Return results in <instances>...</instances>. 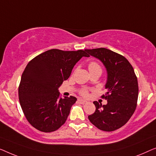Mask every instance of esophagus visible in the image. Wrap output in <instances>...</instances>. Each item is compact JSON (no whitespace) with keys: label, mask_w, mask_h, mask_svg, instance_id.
<instances>
[{"label":"esophagus","mask_w":156,"mask_h":156,"mask_svg":"<svg viewBox=\"0 0 156 156\" xmlns=\"http://www.w3.org/2000/svg\"><path fill=\"white\" fill-rule=\"evenodd\" d=\"M78 102H79V103H80V104H85V103H87V101H85V100H82V99H78Z\"/></svg>","instance_id":"1"}]
</instances>
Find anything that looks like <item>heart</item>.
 <instances>
[{
  "instance_id": "b5f03b06",
  "label": "heart",
  "mask_w": 156,
  "mask_h": 156,
  "mask_svg": "<svg viewBox=\"0 0 156 156\" xmlns=\"http://www.w3.org/2000/svg\"><path fill=\"white\" fill-rule=\"evenodd\" d=\"M88 69L90 72H93L95 71H100L102 72V69H101L100 66L98 64L97 62L95 61H90L88 64ZM80 93L81 95L84 96V97H86V96L88 95V90L87 88H83L80 90Z\"/></svg>"
}]
</instances>
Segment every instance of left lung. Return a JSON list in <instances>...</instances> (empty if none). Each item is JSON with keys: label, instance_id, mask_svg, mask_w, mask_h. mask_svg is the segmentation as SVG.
<instances>
[{"label": "left lung", "instance_id": "left-lung-1", "mask_svg": "<svg viewBox=\"0 0 156 156\" xmlns=\"http://www.w3.org/2000/svg\"><path fill=\"white\" fill-rule=\"evenodd\" d=\"M85 51L89 56L100 59L107 72V91L102 96L107 104L93 102L96 109L88 119L100 130L115 131L129 121L136 108L139 85L134 70L124 56L109 49L98 48Z\"/></svg>", "mask_w": 156, "mask_h": 156}]
</instances>
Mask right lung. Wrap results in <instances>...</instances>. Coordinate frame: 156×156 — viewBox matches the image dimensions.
Segmentation results:
<instances>
[{
    "mask_svg": "<svg viewBox=\"0 0 156 156\" xmlns=\"http://www.w3.org/2000/svg\"><path fill=\"white\" fill-rule=\"evenodd\" d=\"M83 56H89L85 50L53 49L27 63L18 87L19 100L26 119L37 130L52 132L66 121L77 99L73 96L61 98L58 88Z\"/></svg>",
    "mask_w": 156,
    "mask_h": 156,
    "instance_id": "1",
    "label": "right lung"
}]
</instances>
